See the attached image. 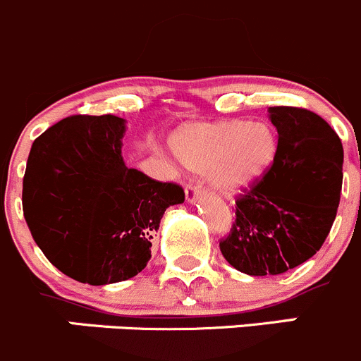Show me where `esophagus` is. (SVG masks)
<instances>
[{
	"label": "esophagus",
	"instance_id": "obj_1",
	"mask_svg": "<svg viewBox=\"0 0 361 361\" xmlns=\"http://www.w3.org/2000/svg\"><path fill=\"white\" fill-rule=\"evenodd\" d=\"M184 192H185V202L191 203V205H192V203H196V200H198L200 195H202V192H200V188H198V185H195V184L185 185Z\"/></svg>",
	"mask_w": 361,
	"mask_h": 361
}]
</instances>
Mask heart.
I'll use <instances>...</instances> for the list:
<instances>
[{
  "label": "heart",
  "instance_id": "b5f03b06",
  "mask_svg": "<svg viewBox=\"0 0 361 361\" xmlns=\"http://www.w3.org/2000/svg\"><path fill=\"white\" fill-rule=\"evenodd\" d=\"M172 147L182 165L207 173L216 191L238 195L269 172L277 154V137L267 123H189L173 133Z\"/></svg>",
  "mask_w": 361,
  "mask_h": 361
}]
</instances>
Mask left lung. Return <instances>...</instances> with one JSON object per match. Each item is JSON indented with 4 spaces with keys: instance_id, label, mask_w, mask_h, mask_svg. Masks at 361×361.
Instances as JSON below:
<instances>
[{
    "instance_id": "obj_1",
    "label": "left lung",
    "mask_w": 361,
    "mask_h": 361,
    "mask_svg": "<svg viewBox=\"0 0 361 361\" xmlns=\"http://www.w3.org/2000/svg\"><path fill=\"white\" fill-rule=\"evenodd\" d=\"M277 154L272 169L237 200V221L219 244L247 276H277L312 258L337 216L344 149L324 119L305 109L270 106Z\"/></svg>"
}]
</instances>
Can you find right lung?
<instances>
[{"label":"right lung","mask_w":361,"mask_h":361,"mask_svg":"<svg viewBox=\"0 0 361 361\" xmlns=\"http://www.w3.org/2000/svg\"><path fill=\"white\" fill-rule=\"evenodd\" d=\"M126 119L73 116L33 142L23 209L49 262L78 283L103 286L140 274L180 185L152 180L123 159Z\"/></svg>","instance_id":"1"}]
</instances>
